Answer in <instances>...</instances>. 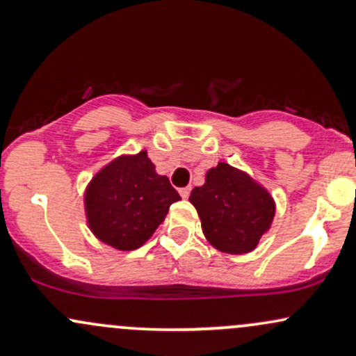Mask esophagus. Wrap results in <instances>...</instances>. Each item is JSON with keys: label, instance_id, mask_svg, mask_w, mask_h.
Masks as SVG:
<instances>
[{"label": "esophagus", "instance_id": "esophagus-1", "mask_svg": "<svg viewBox=\"0 0 356 356\" xmlns=\"http://www.w3.org/2000/svg\"><path fill=\"white\" fill-rule=\"evenodd\" d=\"M179 194H181L182 199H187L191 194V187H182V189H179Z\"/></svg>", "mask_w": 356, "mask_h": 356}]
</instances>
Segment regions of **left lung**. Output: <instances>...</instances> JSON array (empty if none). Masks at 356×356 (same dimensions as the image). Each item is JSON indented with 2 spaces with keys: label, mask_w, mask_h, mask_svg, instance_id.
I'll return each mask as SVG.
<instances>
[{
  "label": "left lung",
  "mask_w": 356,
  "mask_h": 356,
  "mask_svg": "<svg viewBox=\"0 0 356 356\" xmlns=\"http://www.w3.org/2000/svg\"><path fill=\"white\" fill-rule=\"evenodd\" d=\"M189 201L211 246L227 254L251 252L276 212L273 195L248 172L226 162L207 170L206 182L192 189Z\"/></svg>",
  "instance_id": "left-lung-1"
}]
</instances>
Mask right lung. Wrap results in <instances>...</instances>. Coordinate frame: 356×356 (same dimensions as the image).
Masks as SVG:
<instances>
[{"label":"right lung","instance_id":"add662e5","mask_svg":"<svg viewBox=\"0 0 356 356\" xmlns=\"http://www.w3.org/2000/svg\"><path fill=\"white\" fill-rule=\"evenodd\" d=\"M181 195L140 150L118 155L92 177L83 194L85 216L97 239L118 251H134L152 238L170 204Z\"/></svg>","mask_w":356,"mask_h":356}]
</instances>
